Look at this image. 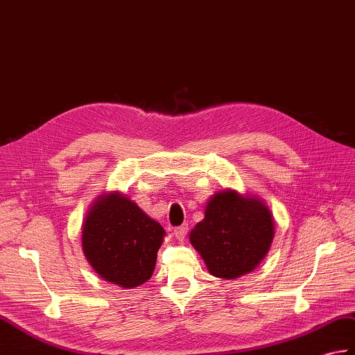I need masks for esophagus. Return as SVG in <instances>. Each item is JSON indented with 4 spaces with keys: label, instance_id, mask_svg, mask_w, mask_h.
I'll list each match as a JSON object with an SVG mask.
<instances>
[{
    "label": "esophagus",
    "instance_id": "1",
    "mask_svg": "<svg viewBox=\"0 0 355 355\" xmlns=\"http://www.w3.org/2000/svg\"><path fill=\"white\" fill-rule=\"evenodd\" d=\"M174 234H175V237L178 239V241H184V237H186V234H187V225L183 224V225L177 227V228L174 230Z\"/></svg>",
    "mask_w": 355,
    "mask_h": 355
}]
</instances>
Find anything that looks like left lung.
<instances>
[{"label": "left lung", "mask_w": 355, "mask_h": 355, "mask_svg": "<svg viewBox=\"0 0 355 355\" xmlns=\"http://www.w3.org/2000/svg\"><path fill=\"white\" fill-rule=\"evenodd\" d=\"M274 239V219L265 204L234 191L216 193L204 219L191 232V243L211 275L233 279L251 272Z\"/></svg>", "instance_id": "1"}]
</instances>
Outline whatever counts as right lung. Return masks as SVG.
Segmentation results:
<instances>
[{
    "label": "right lung",
    "mask_w": 355,
    "mask_h": 355,
    "mask_svg": "<svg viewBox=\"0 0 355 355\" xmlns=\"http://www.w3.org/2000/svg\"><path fill=\"white\" fill-rule=\"evenodd\" d=\"M87 213L81 243L87 261L105 282L136 287L151 278L163 227L119 193L100 196Z\"/></svg>",
    "instance_id": "right-lung-1"
}]
</instances>
